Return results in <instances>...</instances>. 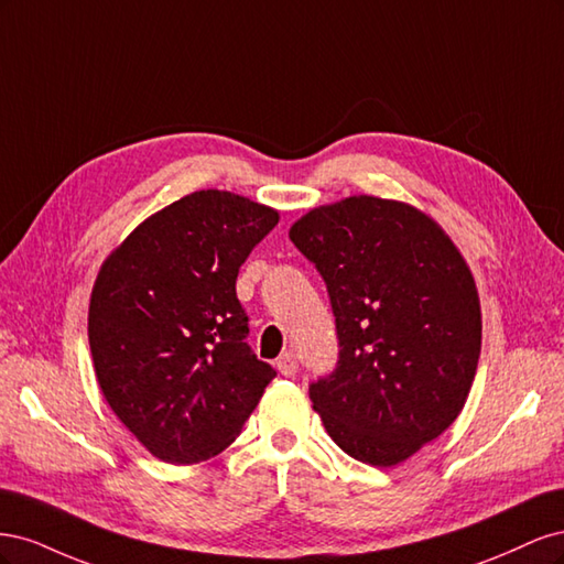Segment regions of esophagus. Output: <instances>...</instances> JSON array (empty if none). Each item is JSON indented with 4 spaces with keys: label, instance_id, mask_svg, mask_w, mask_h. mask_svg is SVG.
<instances>
[{
    "label": "esophagus",
    "instance_id": "esophagus-1",
    "mask_svg": "<svg viewBox=\"0 0 564 564\" xmlns=\"http://www.w3.org/2000/svg\"><path fill=\"white\" fill-rule=\"evenodd\" d=\"M275 367H278V371L282 373V377H294V373L299 371V360H296V355H294V352H284V355H280V357H278V362H275Z\"/></svg>",
    "mask_w": 564,
    "mask_h": 564
}]
</instances>
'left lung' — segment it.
Wrapping results in <instances>:
<instances>
[{
  "label": "left lung",
  "instance_id": "8db88e82",
  "mask_svg": "<svg viewBox=\"0 0 564 564\" xmlns=\"http://www.w3.org/2000/svg\"><path fill=\"white\" fill-rule=\"evenodd\" d=\"M289 237L327 284L340 348L311 383L313 409L348 456L398 466L468 400L482 346L473 272L429 214L398 199L324 204Z\"/></svg>",
  "mask_w": 564,
  "mask_h": 564
}]
</instances>
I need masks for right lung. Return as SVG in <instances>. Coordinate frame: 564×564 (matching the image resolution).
I'll use <instances>...</instances> for the list:
<instances>
[{
  "label": "right lung",
  "instance_id": "1",
  "mask_svg": "<svg viewBox=\"0 0 564 564\" xmlns=\"http://www.w3.org/2000/svg\"><path fill=\"white\" fill-rule=\"evenodd\" d=\"M278 220L249 197L197 191L145 218L98 270L89 303L98 386L166 464L230 447L275 379L245 340L235 282Z\"/></svg>",
  "mask_w": 564,
  "mask_h": 564
}]
</instances>
